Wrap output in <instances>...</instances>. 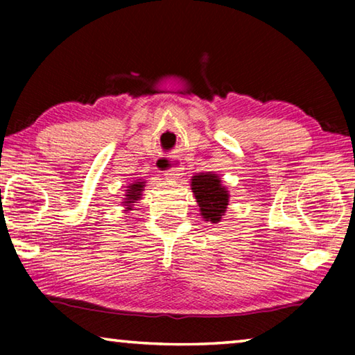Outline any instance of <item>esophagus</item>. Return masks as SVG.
I'll list each match as a JSON object with an SVG mask.
<instances>
[{"instance_id": "1", "label": "esophagus", "mask_w": 355, "mask_h": 355, "mask_svg": "<svg viewBox=\"0 0 355 355\" xmlns=\"http://www.w3.org/2000/svg\"><path fill=\"white\" fill-rule=\"evenodd\" d=\"M171 167L169 169L166 171V173L164 175L167 177V178H171V180H178L180 177L183 175V167L180 166L175 159H171Z\"/></svg>"}]
</instances>
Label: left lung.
Masks as SVG:
<instances>
[{"label": "left lung", "instance_id": "1", "mask_svg": "<svg viewBox=\"0 0 355 355\" xmlns=\"http://www.w3.org/2000/svg\"><path fill=\"white\" fill-rule=\"evenodd\" d=\"M192 192L199 202L202 216L207 220L219 222L228 205V192L214 173H202L192 177Z\"/></svg>", "mask_w": 355, "mask_h": 355}]
</instances>
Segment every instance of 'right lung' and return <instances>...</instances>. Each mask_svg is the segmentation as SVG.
<instances>
[{"mask_svg":"<svg viewBox=\"0 0 355 355\" xmlns=\"http://www.w3.org/2000/svg\"><path fill=\"white\" fill-rule=\"evenodd\" d=\"M142 188H144V184L141 183V182H137V183H133L130 186V189H127L128 191V194H127V205H128V209H131L130 208V205L131 203H135V200H137V199H141V192H142Z\"/></svg>","mask_w":355,"mask_h":355,"instance_id":"1","label":"right lung"}]
</instances>
